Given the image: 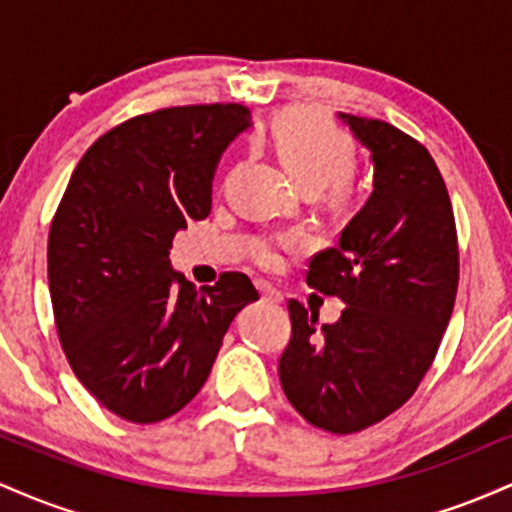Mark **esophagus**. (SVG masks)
<instances>
[{
  "mask_svg": "<svg viewBox=\"0 0 512 512\" xmlns=\"http://www.w3.org/2000/svg\"><path fill=\"white\" fill-rule=\"evenodd\" d=\"M257 289H260L262 301H269V303H281V301H284V296H281V293L276 291L272 284H267V281H257Z\"/></svg>",
  "mask_w": 512,
  "mask_h": 512,
  "instance_id": "esophagus-1",
  "label": "esophagus"
}]
</instances>
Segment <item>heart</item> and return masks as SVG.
<instances>
[{
    "label": "heart",
    "instance_id": "b5f03b06",
    "mask_svg": "<svg viewBox=\"0 0 512 512\" xmlns=\"http://www.w3.org/2000/svg\"><path fill=\"white\" fill-rule=\"evenodd\" d=\"M272 146L291 178L308 190L325 187L334 199L349 197V173L356 166V144L344 129L315 110H289L272 125ZM303 238L296 233L262 238L252 245V257L262 267H274L281 250H296Z\"/></svg>",
    "mask_w": 512,
    "mask_h": 512
}]
</instances>
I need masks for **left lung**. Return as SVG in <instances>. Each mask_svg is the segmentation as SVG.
<instances>
[{
    "label": "left lung",
    "mask_w": 512,
    "mask_h": 512,
    "mask_svg": "<svg viewBox=\"0 0 512 512\" xmlns=\"http://www.w3.org/2000/svg\"><path fill=\"white\" fill-rule=\"evenodd\" d=\"M375 166L373 195L305 281L344 301L317 315L289 301L291 339L279 380L308 424L346 436L378 424L421 385L438 354L460 281L455 214L424 144L380 120L344 115Z\"/></svg>",
    "instance_id": "1"
}]
</instances>
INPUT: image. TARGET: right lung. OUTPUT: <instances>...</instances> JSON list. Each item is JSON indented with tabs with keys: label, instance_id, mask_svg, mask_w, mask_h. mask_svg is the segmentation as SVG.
Returning <instances> with one entry per match:
<instances>
[{
	"label": "right lung",
	"instance_id": "obj_1",
	"mask_svg": "<svg viewBox=\"0 0 512 512\" xmlns=\"http://www.w3.org/2000/svg\"><path fill=\"white\" fill-rule=\"evenodd\" d=\"M248 125L240 103L129 117L88 146L52 216L48 281L64 356L132 424L178 414L207 383L233 317L260 298L240 272L195 291L168 260L175 231L209 216L216 163Z\"/></svg>",
	"mask_w": 512,
	"mask_h": 512
}]
</instances>
